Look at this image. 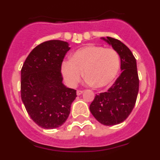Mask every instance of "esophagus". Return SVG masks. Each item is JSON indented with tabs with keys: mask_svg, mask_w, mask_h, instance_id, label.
<instances>
[{
	"mask_svg": "<svg viewBox=\"0 0 160 160\" xmlns=\"http://www.w3.org/2000/svg\"><path fill=\"white\" fill-rule=\"evenodd\" d=\"M83 90H77V95H80V94H82V93H83Z\"/></svg>",
	"mask_w": 160,
	"mask_h": 160,
	"instance_id": "34e87169",
	"label": "esophagus"
}]
</instances>
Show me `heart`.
Segmentation results:
<instances>
[{"label":"heart","mask_w":160,"mask_h":160,"mask_svg":"<svg viewBox=\"0 0 160 160\" xmlns=\"http://www.w3.org/2000/svg\"><path fill=\"white\" fill-rule=\"evenodd\" d=\"M119 69L120 58L115 50L88 45L73 52L70 60L62 62L61 72L70 87L80 81L83 71L88 83L97 88H102L114 81Z\"/></svg>","instance_id":"obj_1"}]
</instances>
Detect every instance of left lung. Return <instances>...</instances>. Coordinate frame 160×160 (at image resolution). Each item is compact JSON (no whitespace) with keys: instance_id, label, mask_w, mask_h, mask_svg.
<instances>
[{"instance_id":"1","label":"left lung","mask_w":160,"mask_h":160,"mask_svg":"<svg viewBox=\"0 0 160 160\" xmlns=\"http://www.w3.org/2000/svg\"><path fill=\"white\" fill-rule=\"evenodd\" d=\"M101 38L119 55L122 72L107 92L96 94L90 111L100 123L111 126L123 122L131 114L136 102L139 80L136 59L131 50L116 38Z\"/></svg>"}]
</instances>
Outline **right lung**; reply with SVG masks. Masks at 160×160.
I'll list each match as a JSON object with an SVG mask.
<instances>
[{"label":"right lung","instance_id":"1","mask_svg":"<svg viewBox=\"0 0 160 160\" xmlns=\"http://www.w3.org/2000/svg\"><path fill=\"white\" fill-rule=\"evenodd\" d=\"M69 43L49 40L29 53L21 70V97L31 118L41 128L53 129L67 121L77 90L62 83L61 66Z\"/></svg>","mask_w":160,"mask_h":160}]
</instances>
